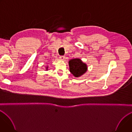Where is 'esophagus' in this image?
Returning a JSON list of instances; mask_svg holds the SVG:
<instances>
[{"mask_svg": "<svg viewBox=\"0 0 132 132\" xmlns=\"http://www.w3.org/2000/svg\"><path fill=\"white\" fill-rule=\"evenodd\" d=\"M60 59L61 60H64L65 59V56H60Z\"/></svg>", "mask_w": 132, "mask_h": 132, "instance_id": "esophagus-1", "label": "esophagus"}]
</instances>
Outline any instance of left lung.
Listing matches in <instances>:
<instances>
[{"mask_svg":"<svg viewBox=\"0 0 132 132\" xmlns=\"http://www.w3.org/2000/svg\"><path fill=\"white\" fill-rule=\"evenodd\" d=\"M70 72L75 77H79L87 70L86 64L83 63L79 59H72L69 61Z\"/></svg>","mask_w":132,"mask_h":132,"instance_id":"left-lung-1","label":"left lung"}]
</instances>
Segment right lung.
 I'll return each instance as SVG.
<instances>
[{
	"label": "right lung",
	"mask_w": 132,
	"mask_h": 132,
	"mask_svg": "<svg viewBox=\"0 0 132 132\" xmlns=\"http://www.w3.org/2000/svg\"><path fill=\"white\" fill-rule=\"evenodd\" d=\"M46 70L48 69V66H46Z\"/></svg>",
	"instance_id": "1"
}]
</instances>
